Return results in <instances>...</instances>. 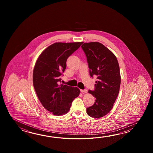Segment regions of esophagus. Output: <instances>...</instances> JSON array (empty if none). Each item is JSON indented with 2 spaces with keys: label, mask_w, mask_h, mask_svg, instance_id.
<instances>
[{
  "label": "esophagus",
  "mask_w": 153,
  "mask_h": 153,
  "mask_svg": "<svg viewBox=\"0 0 153 153\" xmlns=\"http://www.w3.org/2000/svg\"><path fill=\"white\" fill-rule=\"evenodd\" d=\"M82 93H87L88 92V90L86 89H85V90H80Z\"/></svg>",
  "instance_id": "obj_1"
}]
</instances>
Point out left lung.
I'll list each match as a JSON object with an SVG mask.
<instances>
[{
  "mask_svg": "<svg viewBox=\"0 0 153 153\" xmlns=\"http://www.w3.org/2000/svg\"><path fill=\"white\" fill-rule=\"evenodd\" d=\"M81 48L87 58L90 75L97 76L94 90L88 91L96 100L93 105L86 108V111L91 117H102L113 108L119 94L121 82L119 63L114 53L100 42H85Z\"/></svg>",
  "mask_w": 153,
  "mask_h": 153,
  "instance_id": "left-lung-1",
  "label": "left lung"
}]
</instances>
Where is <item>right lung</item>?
I'll return each instance as SVG.
<instances>
[{
	"label": "right lung",
	"mask_w": 153,
	"mask_h": 153,
	"mask_svg": "<svg viewBox=\"0 0 153 153\" xmlns=\"http://www.w3.org/2000/svg\"><path fill=\"white\" fill-rule=\"evenodd\" d=\"M82 42H56L40 55L33 73L36 94L47 111L59 116L68 112L73 101L80 94L76 87L61 84L67 59Z\"/></svg>",
	"instance_id": "right-lung-1"
}]
</instances>
